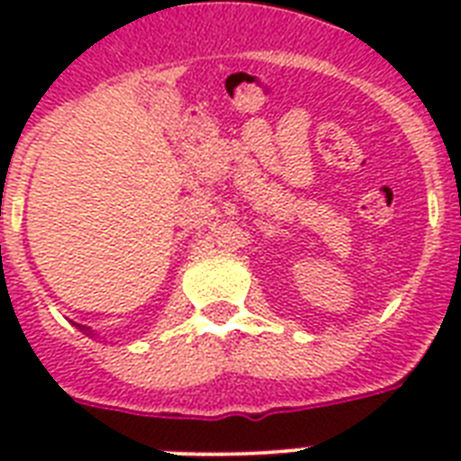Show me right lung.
<instances>
[{"label": "right lung", "instance_id": "right-lung-1", "mask_svg": "<svg viewBox=\"0 0 461 461\" xmlns=\"http://www.w3.org/2000/svg\"><path fill=\"white\" fill-rule=\"evenodd\" d=\"M78 328H81L83 332H86V335H93V330H90V328H86V325H78Z\"/></svg>", "mask_w": 461, "mask_h": 461}]
</instances>
